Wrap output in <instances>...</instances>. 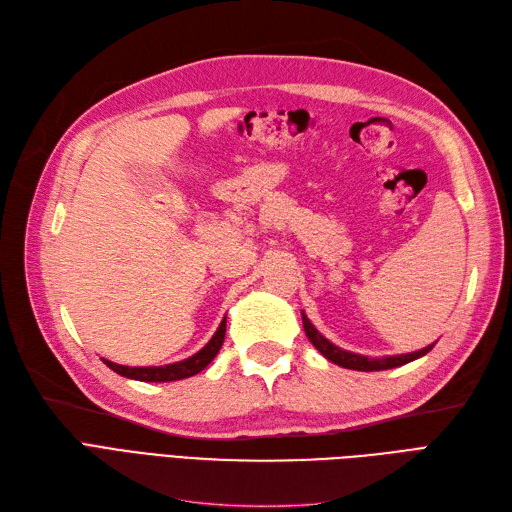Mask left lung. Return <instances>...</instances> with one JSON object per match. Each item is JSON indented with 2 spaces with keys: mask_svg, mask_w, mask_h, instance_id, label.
I'll return each mask as SVG.
<instances>
[{
  "mask_svg": "<svg viewBox=\"0 0 512 512\" xmlns=\"http://www.w3.org/2000/svg\"><path fill=\"white\" fill-rule=\"evenodd\" d=\"M303 316V329H305V335L309 342L314 344V348L324 356V359H329L331 363L339 365V367H346V369H356V371H382V369H393V367H399V365H406L410 361H416L421 359V356H425L433 346L436 344H429L427 348H421L416 352H408V354H395V356H380V359H376V356H363V354H356V352H350V350H342L339 346L331 344L327 337H324L322 333H318V329L314 327L312 322H309V318L305 314Z\"/></svg>",
  "mask_w": 512,
  "mask_h": 512,
  "instance_id": "8db88e82",
  "label": "left lung"
}]
</instances>
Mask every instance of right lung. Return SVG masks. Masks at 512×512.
<instances>
[{"instance_id":"right-lung-1","label":"right lung","mask_w":512,"mask_h":512,"mask_svg":"<svg viewBox=\"0 0 512 512\" xmlns=\"http://www.w3.org/2000/svg\"><path fill=\"white\" fill-rule=\"evenodd\" d=\"M224 335H226V318L220 322L218 331L209 339V344L192 354L190 359H183L179 363H170L162 367H128V365H117L113 361L102 359L113 371H117L123 378H132V380H141V382H173V380H183L196 376L198 371H203L213 359L215 354L220 352L224 344Z\"/></svg>"}]
</instances>
